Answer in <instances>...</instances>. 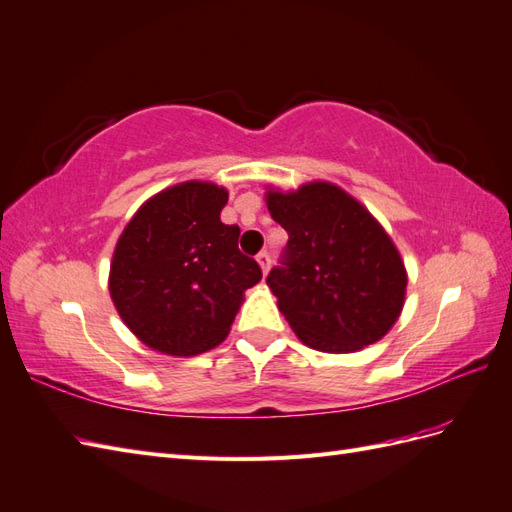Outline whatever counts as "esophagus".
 Masks as SVG:
<instances>
[{"mask_svg": "<svg viewBox=\"0 0 512 512\" xmlns=\"http://www.w3.org/2000/svg\"><path fill=\"white\" fill-rule=\"evenodd\" d=\"M256 260H258V265H260V269H262V273H269V267H271V256H269V252H260L258 256H256Z\"/></svg>", "mask_w": 512, "mask_h": 512, "instance_id": "esophagus-1", "label": "esophagus"}]
</instances>
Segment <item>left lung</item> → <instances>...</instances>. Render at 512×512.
Wrapping results in <instances>:
<instances>
[{"label":"left lung","instance_id":"8db88e82","mask_svg":"<svg viewBox=\"0 0 512 512\" xmlns=\"http://www.w3.org/2000/svg\"><path fill=\"white\" fill-rule=\"evenodd\" d=\"M267 209L288 232L267 284L297 338L323 353H355L388 334L403 310L407 271L366 206L314 181L269 189Z\"/></svg>","mask_w":512,"mask_h":512}]
</instances>
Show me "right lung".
Here are the masks:
<instances>
[{"instance_id": "1", "label": "right lung", "mask_w": 512, "mask_h": 512, "mask_svg": "<svg viewBox=\"0 0 512 512\" xmlns=\"http://www.w3.org/2000/svg\"><path fill=\"white\" fill-rule=\"evenodd\" d=\"M226 202L215 183H178L146 200L122 230L109 295L146 347L183 357L217 347L243 293L260 282L258 262L239 252V226L219 219Z\"/></svg>"}]
</instances>
